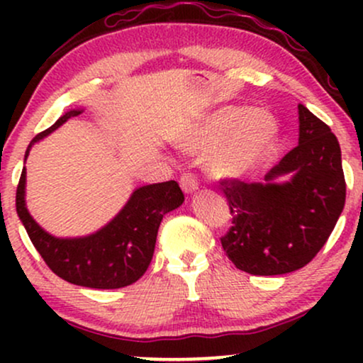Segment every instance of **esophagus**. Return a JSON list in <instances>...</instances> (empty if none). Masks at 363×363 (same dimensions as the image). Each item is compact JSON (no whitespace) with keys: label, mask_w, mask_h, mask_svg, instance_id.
Segmentation results:
<instances>
[{"label":"esophagus","mask_w":363,"mask_h":363,"mask_svg":"<svg viewBox=\"0 0 363 363\" xmlns=\"http://www.w3.org/2000/svg\"><path fill=\"white\" fill-rule=\"evenodd\" d=\"M179 184H181V189L186 194H193L198 191V181H196L193 174H182L181 179H179Z\"/></svg>","instance_id":"1"}]
</instances>
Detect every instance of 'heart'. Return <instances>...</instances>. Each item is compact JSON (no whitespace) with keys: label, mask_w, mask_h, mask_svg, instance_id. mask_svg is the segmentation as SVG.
Masks as SVG:
<instances>
[{"label":"heart","mask_w":363,"mask_h":363,"mask_svg":"<svg viewBox=\"0 0 363 363\" xmlns=\"http://www.w3.org/2000/svg\"><path fill=\"white\" fill-rule=\"evenodd\" d=\"M278 131L269 111L223 106L182 135L177 147L187 153L205 152L203 167L215 181H237L272 152Z\"/></svg>","instance_id":"obj_1"}]
</instances>
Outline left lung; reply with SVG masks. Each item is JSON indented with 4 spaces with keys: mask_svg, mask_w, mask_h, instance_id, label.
Returning a JSON list of instances; mask_svg holds the SVG:
<instances>
[{
    "mask_svg": "<svg viewBox=\"0 0 363 363\" xmlns=\"http://www.w3.org/2000/svg\"><path fill=\"white\" fill-rule=\"evenodd\" d=\"M230 213L223 251L235 268L272 277L301 269L320 251L345 206L341 150L328 124L298 104V145L262 182L222 181Z\"/></svg>",
    "mask_w": 363,
    "mask_h": 363,
    "instance_id": "left-lung-1",
    "label": "left lung"
}]
</instances>
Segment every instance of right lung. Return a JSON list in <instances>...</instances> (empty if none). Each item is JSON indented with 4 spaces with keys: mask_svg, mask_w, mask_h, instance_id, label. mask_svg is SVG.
<instances>
[{
    "mask_svg": "<svg viewBox=\"0 0 363 363\" xmlns=\"http://www.w3.org/2000/svg\"><path fill=\"white\" fill-rule=\"evenodd\" d=\"M82 112V107L65 112L51 128L37 135L25 152V160L37 141ZM25 184L27 169L23 167L16 187V213L34 247L57 277L89 289H123L140 280L153 257L162 218L184 201L176 181L141 186L133 191L119 213L97 232L83 237H56L28 213Z\"/></svg>",
    "mask_w": 363,
    "mask_h": 363,
    "instance_id": "1",
    "label": "right lung"
}]
</instances>
